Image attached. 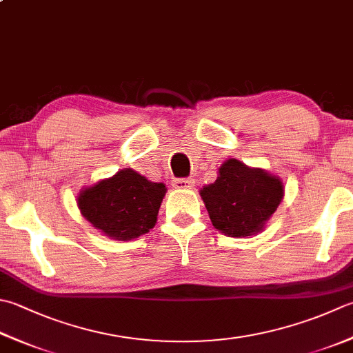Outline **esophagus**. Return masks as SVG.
Masks as SVG:
<instances>
[{"label": "esophagus", "mask_w": 353, "mask_h": 353, "mask_svg": "<svg viewBox=\"0 0 353 353\" xmlns=\"http://www.w3.org/2000/svg\"><path fill=\"white\" fill-rule=\"evenodd\" d=\"M172 186L177 190H192L194 181L192 179H176V181H172Z\"/></svg>", "instance_id": "obj_1"}]
</instances>
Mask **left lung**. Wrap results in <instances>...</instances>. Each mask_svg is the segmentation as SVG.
Returning <instances> with one entry per match:
<instances>
[{
  "instance_id": "1",
  "label": "left lung",
  "mask_w": 353,
  "mask_h": 353,
  "mask_svg": "<svg viewBox=\"0 0 353 353\" xmlns=\"http://www.w3.org/2000/svg\"><path fill=\"white\" fill-rule=\"evenodd\" d=\"M285 196L279 176L228 159L216 182L205 185L200 197L211 223L228 237H251L265 230Z\"/></svg>"
}]
</instances>
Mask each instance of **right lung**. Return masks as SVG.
Returning a JSON list of instances; mask_svg holds the SVG:
<instances>
[{
    "label": "right lung",
    "instance_id": "right-lung-1",
    "mask_svg": "<svg viewBox=\"0 0 353 353\" xmlns=\"http://www.w3.org/2000/svg\"><path fill=\"white\" fill-rule=\"evenodd\" d=\"M165 192V183L151 182L137 171L123 168L82 188L76 203L82 217L103 236L128 241L154 228Z\"/></svg>",
    "mask_w": 353,
    "mask_h": 353
}]
</instances>
